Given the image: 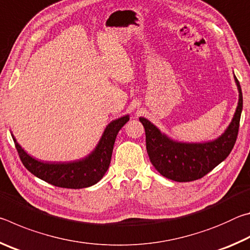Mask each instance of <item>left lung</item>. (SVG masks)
<instances>
[{"label": "left lung", "mask_w": 250, "mask_h": 250, "mask_svg": "<svg viewBox=\"0 0 250 250\" xmlns=\"http://www.w3.org/2000/svg\"><path fill=\"white\" fill-rule=\"evenodd\" d=\"M235 83L239 92L238 105L231 122L221 137L203 143H186L172 140L146 119L139 118L146 130V151L151 163L161 175L175 182L201 179L223 162L235 146L243 110V94L238 79Z\"/></svg>", "instance_id": "obj_1"}]
</instances>
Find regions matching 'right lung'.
I'll return each instance as SVG.
<instances>
[{
	"label": "right lung",
	"mask_w": 250,
	"mask_h": 250,
	"mask_svg": "<svg viewBox=\"0 0 250 250\" xmlns=\"http://www.w3.org/2000/svg\"><path fill=\"white\" fill-rule=\"evenodd\" d=\"M129 121L124 116L110 122L104 129L99 143L86 158L73 162H43L32 158L21 146L12 134L20 159L27 170L47 183L65 188H89L103 179L111 161L113 146L120 129Z\"/></svg>",
	"instance_id": "1"
}]
</instances>
